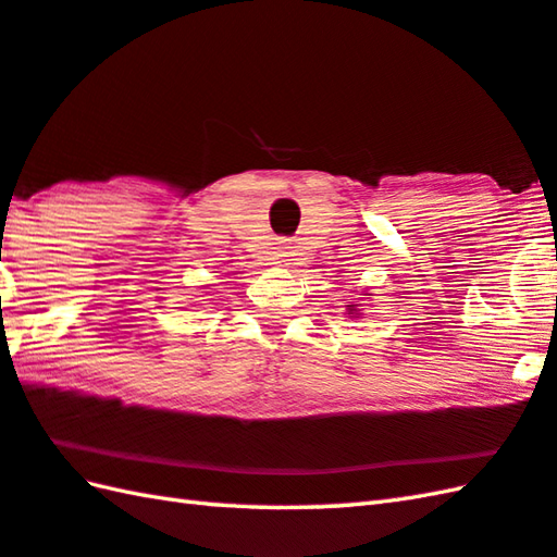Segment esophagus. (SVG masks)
Returning a JSON list of instances; mask_svg holds the SVG:
<instances>
[{
  "label": "esophagus",
  "instance_id": "obj_1",
  "mask_svg": "<svg viewBox=\"0 0 557 557\" xmlns=\"http://www.w3.org/2000/svg\"><path fill=\"white\" fill-rule=\"evenodd\" d=\"M294 246H289V244H280L275 250H272V260H275V263H289L292 260V256H294V250H292Z\"/></svg>",
  "mask_w": 557,
  "mask_h": 557
}]
</instances>
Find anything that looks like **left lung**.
Listing matches in <instances>:
<instances>
[{"mask_svg": "<svg viewBox=\"0 0 557 557\" xmlns=\"http://www.w3.org/2000/svg\"><path fill=\"white\" fill-rule=\"evenodd\" d=\"M347 311H350L355 319H357V304H347Z\"/></svg>", "mask_w": 557, "mask_h": 557, "instance_id": "1", "label": "left lung"}]
</instances>
